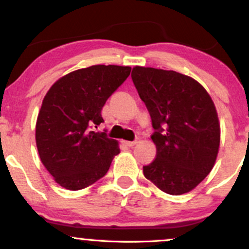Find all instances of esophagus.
Segmentation results:
<instances>
[{
  "instance_id": "1",
  "label": "esophagus",
  "mask_w": 249,
  "mask_h": 249,
  "mask_svg": "<svg viewBox=\"0 0 249 249\" xmlns=\"http://www.w3.org/2000/svg\"><path fill=\"white\" fill-rule=\"evenodd\" d=\"M123 142H124V144L126 145V146H128V147H133L134 145L137 144V141H134V142H126V141H124Z\"/></svg>"
}]
</instances>
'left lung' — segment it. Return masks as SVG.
Returning <instances> with one entry per match:
<instances>
[{
  "instance_id": "8db88e82",
  "label": "left lung",
  "mask_w": 249,
  "mask_h": 249,
  "mask_svg": "<svg viewBox=\"0 0 249 249\" xmlns=\"http://www.w3.org/2000/svg\"><path fill=\"white\" fill-rule=\"evenodd\" d=\"M132 81L150 112L156 159L142 167L162 192L192 191L212 171L220 145L214 103L201 84L172 70L133 68Z\"/></svg>"
}]
</instances>
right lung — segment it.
<instances>
[{
    "mask_svg": "<svg viewBox=\"0 0 249 249\" xmlns=\"http://www.w3.org/2000/svg\"><path fill=\"white\" fill-rule=\"evenodd\" d=\"M130 72V67L92 65L63 76L45 95L36 122V145L43 165L62 187L90 186L121 152L118 142L93 126L104 122L105 102Z\"/></svg>",
    "mask_w": 249,
    "mask_h": 249,
    "instance_id": "1",
    "label": "right lung"
}]
</instances>
